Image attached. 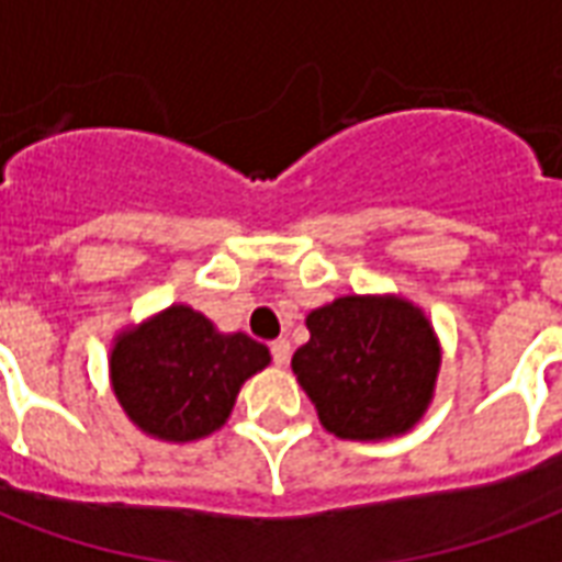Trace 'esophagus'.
<instances>
[{"label": "esophagus", "mask_w": 562, "mask_h": 562, "mask_svg": "<svg viewBox=\"0 0 562 562\" xmlns=\"http://www.w3.org/2000/svg\"><path fill=\"white\" fill-rule=\"evenodd\" d=\"M270 355H273V364L285 367L292 358V342L289 340H273L270 342Z\"/></svg>", "instance_id": "esophagus-1"}]
</instances>
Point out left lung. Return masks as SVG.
<instances>
[{
	"label": "left lung",
	"mask_w": 562,
	"mask_h": 562,
	"mask_svg": "<svg viewBox=\"0 0 562 562\" xmlns=\"http://www.w3.org/2000/svg\"><path fill=\"white\" fill-rule=\"evenodd\" d=\"M306 328L292 370L328 434L382 442L422 422L442 367L422 306L403 294H342L316 306Z\"/></svg>",
	"instance_id": "8db88e82"
}]
</instances>
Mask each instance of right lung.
<instances>
[{"label": "right lung", "instance_id": "obj_1", "mask_svg": "<svg viewBox=\"0 0 562 562\" xmlns=\"http://www.w3.org/2000/svg\"><path fill=\"white\" fill-rule=\"evenodd\" d=\"M268 364V346L244 330L222 334L204 313L171 304L116 330L108 376L140 434L183 446L222 430L246 379Z\"/></svg>", "mask_w": 562, "mask_h": 562}]
</instances>
